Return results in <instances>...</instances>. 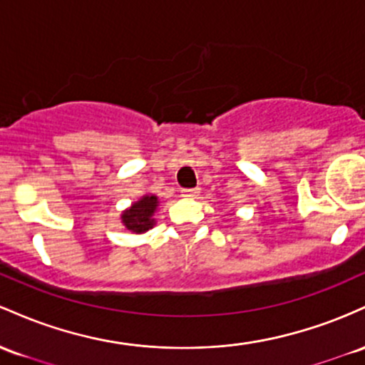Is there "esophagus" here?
Wrapping results in <instances>:
<instances>
[{
  "label": "esophagus",
  "mask_w": 365,
  "mask_h": 365,
  "mask_svg": "<svg viewBox=\"0 0 365 365\" xmlns=\"http://www.w3.org/2000/svg\"><path fill=\"white\" fill-rule=\"evenodd\" d=\"M181 195L184 198H196L200 195V187H187V190H181Z\"/></svg>",
  "instance_id": "34e87169"
}]
</instances>
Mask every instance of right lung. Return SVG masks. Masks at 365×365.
Listing matches in <instances>:
<instances>
[{"label":"right lung","mask_w":365,"mask_h":365,"mask_svg":"<svg viewBox=\"0 0 365 365\" xmlns=\"http://www.w3.org/2000/svg\"><path fill=\"white\" fill-rule=\"evenodd\" d=\"M158 208V198L155 195H145L134 202L128 210L122 212V224L125 229L141 235L155 226V212Z\"/></svg>","instance_id":"1"}]
</instances>
